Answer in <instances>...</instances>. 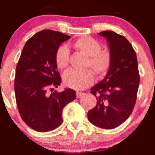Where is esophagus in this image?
Listing matches in <instances>:
<instances>
[{
	"instance_id": "obj_1",
	"label": "esophagus",
	"mask_w": 155,
	"mask_h": 155,
	"mask_svg": "<svg viewBox=\"0 0 155 155\" xmlns=\"http://www.w3.org/2000/svg\"><path fill=\"white\" fill-rule=\"evenodd\" d=\"M84 95L83 92H76V97H80L81 96H82Z\"/></svg>"
}]
</instances>
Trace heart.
Returning <instances> with one entry per match:
<instances>
[{
    "label": "heart",
    "instance_id": "heart-1",
    "mask_svg": "<svg viewBox=\"0 0 155 155\" xmlns=\"http://www.w3.org/2000/svg\"><path fill=\"white\" fill-rule=\"evenodd\" d=\"M76 50L88 57L87 67H90L98 78L104 77L110 70L112 56L108 50H102L101 44L92 37L85 36L76 39L72 44ZM55 63L59 69L65 68L70 62V53L66 47H60L55 53ZM95 76L91 70L82 71L68 69L64 72L63 82L68 87L74 90H84L93 83Z\"/></svg>",
    "mask_w": 155,
    "mask_h": 155
}]
</instances>
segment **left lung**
Instances as JSON below:
<instances>
[{
	"mask_svg": "<svg viewBox=\"0 0 155 155\" xmlns=\"http://www.w3.org/2000/svg\"><path fill=\"white\" fill-rule=\"evenodd\" d=\"M107 39L112 63L107 75L91 88L97 105L87 113L90 122L104 129L120 125L132 114L140 76L136 53L125 37L111 31L99 33Z\"/></svg>",
	"mask_w": 155,
	"mask_h": 155,
	"instance_id": "1",
	"label": "left lung"
}]
</instances>
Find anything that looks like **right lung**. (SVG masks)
<instances>
[{
	"label": "right lung",
	"instance_id": "obj_1",
	"mask_svg": "<svg viewBox=\"0 0 155 155\" xmlns=\"http://www.w3.org/2000/svg\"><path fill=\"white\" fill-rule=\"evenodd\" d=\"M70 38L51 30L35 33L27 41L17 65L15 91L17 108L25 124L38 132L59 127L63 122V108L76 97V92L69 88L61 92H48L61 83L55 53L60 44Z\"/></svg>",
	"mask_w": 155,
	"mask_h": 155
}]
</instances>
